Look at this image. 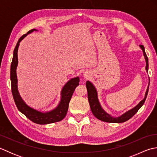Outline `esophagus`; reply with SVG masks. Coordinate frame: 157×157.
Listing matches in <instances>:
<instances>
[{"mask_svg":"<svg viewBox=\"0 0 157 157\" xmlns=\"http://www.w3.org/2000/svg\"><path fill=\"white\" fill-rule=\"evenodd\" d=\"M83 75H84V77L86 79H88L91 77L92 74H91V72L88 71V70H86V71H85L84 73H83Z\"/></svg>","mask_w":157,"mask_h":157,"instance_id":"1","label":"esophagus"}]
</instances>
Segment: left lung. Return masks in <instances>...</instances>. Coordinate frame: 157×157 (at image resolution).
I'll use <instances>...</instances> for the list:
<instances>
[{"label":"left lung","instance_id":"1","mask_svg":"<svg viewBox=\"0 0 157 157\" xmlns=\"http://www.w3.org/2000/svg\"><path fill=\"white\" fill-rule=\"evenodd\" d=\"M140 47L142 50L143 55H144L145 61H146V72L148 73V59L145 52L144 47L143 45H140ZM149 84H150V79H149ZM149 84L148 86V88L146 89V91L145 93V96L144 99L140 102L138 104L136 105L135 107L132 109L129 110L128 111L123 113V115L119 117H113L109 113H106L104 109H102L100 102L98 101V93L97 90L95 88V86L92 84V83L90 81L86 82V88H87L88 91V98L90 106L91 111L96 118L99 120H101L102 121L108 122V123H123L126 121H128L130 118H132L136 113L138 112V110L141 108V106L144 105L145 102V100L147 96L148 92V88H149Z\"/></svg>","mask_w":157,"mask_h":157}]
</instances>
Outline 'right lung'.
I'll list each match as a JSON object with an SVG mask.
<instances>
[{
  "label": "right lung",
  "instance_id": "add662e5",
  "mask_svg": "<svg viewBox=\"0 0 157 157\" xmlns=\"http://www.w3.org/2000/svg\"><path fill=\"white\" fill-rule=\"evenodd\" d=\"M34 31H37V29H32L29 30L27 34L22 36L19 39L14 51H13L12 63L11 65V75H10L11 82V91L13 99H14L15 105L19 111L34 123L40 125H44L58 122L65 118L68 111L69 103L71 98L73 92H74L77 86L79 85V77H75V78H71L66 83L63 87L61 92V101H60L57 106L51 111L41 112L30 107L26 104L20 96L17 88V77L16 73L17 67L18 65L17 52L20 42L25 36H27L28 34H31Z\"/></svg>",
  "mask_w": 157,
  "mask_h": 157
}]
</instances>
